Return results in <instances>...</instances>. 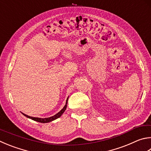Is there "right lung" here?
I'll use <instances>...</instances> for the list:
<instances>
[{
    "mask_svg": "<svg viewBox=\"0 0 151 151\" xmlns=\"http://www.w3.org/2000/svg\"><path fill=\"white\" fill-rule=\"evenodd\" d=\"M68 97L67 98V99L66 100V104H65V106L63 107V108L61 111L59 112H58L57 114L54 115L53 116H51V117H46V118H40V117H31V116H29L28 115L26 114H24L23 113L22 114L24 116H26V117H28V118L31 119L32 120H34V121L35 122H40V123H49V122H51L52 121H53V120L56 119L57 118H59V117H61L62 116V114L64 113V111L66 110L67 109V102H68Z\"/></svg>",
    "mask_w": 151,
    "mask_h": 151,
    "instance_id": "right-lung-1",
    "label": "right lung"
}]
</instances>
